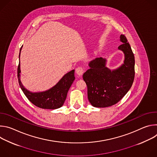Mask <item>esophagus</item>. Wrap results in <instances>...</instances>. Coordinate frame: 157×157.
Returning a JSON list of instances; mask_svg holds the SVG:
<instances>
[{
	"mask_svg": "<svg viewBox=\"0 0 157 157\" xmlns=\"http://www.w3.org/2000/svg\"><path fill=\"white\" fill-rule=\"evenodd\" d=\"M76 73L78 75L81 76L84 73V70L82 67H78V68L76 69Z\"/></svg>",
	"mask_w": 157,
	"mask_h": 157,
	"instance_id": "obj_1",
	"label": "esophagus"
}]
</instances>
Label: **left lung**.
<instances>
[{
    "mask_svg": "<svg viewBox=\"0 0 157 157\" xmlns=\"http://www.w3.org/2000/svg\"><path fill=\"white\" fill-rule=\"evenodd\" d=\"M118 47L124 55V63L116 69L106 66L107 59L96 58L89 63V69L83 74L87 87V98L94 107H107L117 103L129 91L135 76V58L124 35Z\"/></svg>",
    "mask_w": 157,
    "mask_h": 157,
    "instance_id": "8db88e82",
    "label": "left lung"
}]
</instances>
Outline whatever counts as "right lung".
<instances>
[{
	"label": "right lung",
	"instance_id": "add662e5",
	"mask_svg": "<svg viewBox=\"0 0 157 157\" xmlns=\"http://www.w3.org/2000/svg\"><path fill=\"white\" fill-rule=\"evenodd\" d=\"M21 48L22 47L20 50L19 60ZM20 62L17 70V76L21 89L33 104L45 109H56L61 107L66 100L69 89L75 79V70H73L65 74L54 86L48 90L41 92H31L22 84L20 81Z\"/></svg>",
	"mask_w": 157,
	"mask_h": 157
}]
</instances>
